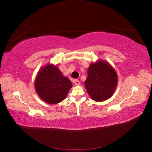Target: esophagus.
<instances>
[{"instance_id": "esophagus-1", "label": "esophagus", "mask_w": 152, "mask_h": 152, "mask_svg": "<svg viewBox=\"0 0 152 152\" xmlns=\"http://www.w3.org/2000/svg\"><path fill=\"white\" fill-rule=\"evenodd\" d=\"M74 84H75L76 86H80V82L78 81V80H74Z\"/></svg>"}]
</instances>
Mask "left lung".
I'll use <instances>...</instances> for the list:
<instances>
[{"mask_svg":"<svg viewBox=\"0 0 152 152\" xmlns=\"http://www.w3.org/2000/svg\"><path fill=\"white\" fill-rule=\"evenodd\" d=\"M117 84V73L108 63L101 60L90 64L85 86L93 101L101 102L110 98Z\"/></svg>","mask_w":152,"mask_h":152,"instance_id":"8db88e82","label":"left lung"}]
</instances>
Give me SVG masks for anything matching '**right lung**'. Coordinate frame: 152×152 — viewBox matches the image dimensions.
<instances>
[{"label":"right lung","mask_w":152,"mask_h":152,"mask_svg":"<svg viewBox=\"0 0 152 152\" xmlns=\"http://www.w3.org/2000/svg\"><path fill=\"white\" fill-rule=\"evenodd\" d=\"M34 86L40 98L52 104L63 101L72 84L57 66L49 64L38 71Z\"/></svg>","instance_id":"add662e5"}]
</instances>
